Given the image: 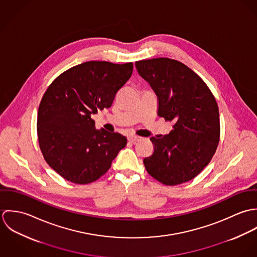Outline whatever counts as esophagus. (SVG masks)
I'll list each match as a JSON object with an SVG mask.
<instances>
[{
  "label": "esophagus",
  "instance_id": "obj_1",
  "mask_svg": "<svg viewBox=\"0 0 257 257\" xmlns=\"http://www.w3.org/2000/svg\"><path fill=\"white\" fill-rule=\"evenodd\" d=\"M142 138L141 137H138V136H134V135H131L127 137V140L132 143H136V142H139Z\"/></svg>",
  "mask_w": 257,
  "mask_h": 257
}]
</instances>
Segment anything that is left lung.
Returning a JSON list of instances; mask_svg holds the SVG:
<instances>
[{"label": "left lung", "mask_w": 257, "mask_h": 257, "mask_svg": "<svg viewBox=\"0 0 257 257\" xmlns=\"http://www.w3.org/2000/svg\"><path fill=\"white\" fill-rule=\"evenodd\" d=\"M136 67L157 96V114L174 121L168 135L150 138L154 150L144 159L147 173L167 186L192 180L220 142L217 101L202 78L180 61L159 57L137 61Z\"/></svg>", "instance_id": "1"}]
</instances>
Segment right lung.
<instances>
[{
	"mask_svg": "<svg viewBox=\"0 0 257 257\" xmlns=\"http://www.w3.org/2000/svg\"><path fill=\"white\" fill-rule=\"evenodd\" d=\"M133 69V62H84L60 74L43 94L37 112L39 148L64 179L81 185L98 180L126 146L125 137L96 130L91 114L110 108Z\"/></svg>",
	"mask_w": 257,
	"mask_h": 257,
	"instance_id": "add662e5",
	"label": "right lung"
}]
</instances>
